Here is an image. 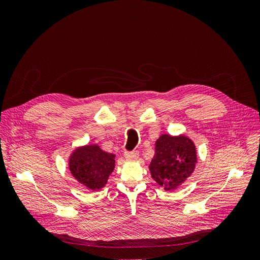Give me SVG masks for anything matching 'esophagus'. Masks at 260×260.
Here are the masks:
<instances>
[{"label": "esophagus", "instance_id": "obj_1", "mask_svg": "<svg viewBox=\"0 0 260 260\" xmlns=\"http://www.w3.org/2000/svg\"><path fill=\"white\" fill-rule=\"evenodd\" d=\"M138 156H139V152L138 151H125L124 152V157L127 159H129V160H135V159H137L138 158Z\"/></svg>", "mask_w": 260, "mask_h": 260}]
</instances>
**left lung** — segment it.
<instances>
[{
  "label": "left lung",
  "mask_w": 260,
  "mask_h": 260,
  "mask_svg": "<svg viewBox=\"0 0 260 260\" xmlns=\"http://www.w3.org/2000/svg\"><path fill=\"white\" fill-rule=\"evenodd\" d=\"M196 164V149L184 136L162 135L156 141L155 155L149 171L157 183L170 191L192 175Z\"/></svg>",
  "instance_id": "8db88e82"
}]
</instances>
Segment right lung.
Returning a JSON list of instances; mask_svg holds the SVG:
<instances>
[{"label":"right lung","instance_id":"obj_1","mask_svg":"<svg viewBox=\"0 0 260 260\" xmlns=\"http://www.w3.org/2000/svg\"><path fill=\"white\" fill-rule=\"evenodd\" d=\"M115 168V155L98 146L86 145L77 148L69 158L72 175L90 190L103 187Z\"/></svg>","mask_w":260,"mask_h":260}]
</instances>
